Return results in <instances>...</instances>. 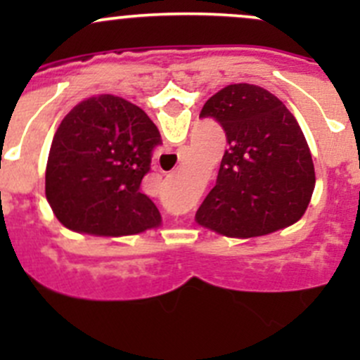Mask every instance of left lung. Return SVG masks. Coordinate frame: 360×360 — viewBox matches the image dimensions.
<instances>
[{"instance_id": "1", "label": "left lung", "mask_w": 360, "mask_h": 360, "mask_svg": "<svg viewBox=\"0 0 360 360\" xmlns=\"http://www.w3.org/2000/svg\"><path fill=\"white\" fill-rule=\"evenodd\" d=\"M200 116L223 125L228 150L197 223L231 238L264 237L297 223L315 190V169L285 104L263 86L233 83L214 94Z\"/></svg>"}]
</instances>
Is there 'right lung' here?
Returning <instances> with one entry per match:
<instances>
[{
	"mask_svg": "<svg viewBox=\"0 0 360 360\" xmlns=\"http://www.w3.org/2000/svg\"><path fill=\"white\" fill-rule=\"evenodd\" d=\"M162 137L139 106L112 94L89 97L60 122L45 172L46 202L76 233L125 237L162 224L141 193Z\"/></svg>",
	"mask_w": 360,
	"mask_h": 360,
	"instance_id": "right-lung-1",
	"label": "right lung"
}]
</instances>
